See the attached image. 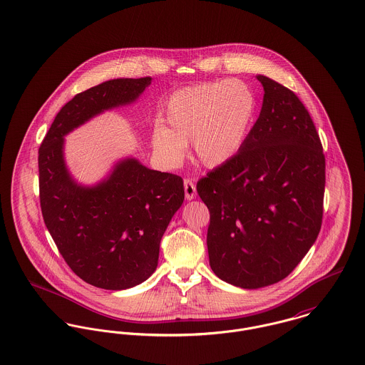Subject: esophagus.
Instances as JSON below:
<instances>
[{"mask_svg":"<svg viewBox=\"0 0 365 365\" xmlns=\"http://www.w3.org/2000/svg\"><path fill=\"white\" fill-rule=\"evenodd\" d=\"M183 185H185V196H186L187 200H193L197 195L195 182H193L190 178H186V179L183 180Z\"/></svg>","mask_w":365,"mask_h":365,"instance_id":"1","label":"esophagus"}]
</instances>
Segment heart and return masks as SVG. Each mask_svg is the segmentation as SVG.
Masks as SVG:
<instances>
[{
  "label": "heart",
  "mask_w": 365,
  "mask_h": 365,
  "mask_svg": "<svg viewBox=\"0 0 365 365\" xmlns=\"http://www.w3.org/2000/svg\"><path fill=\"white\" fill-rule=\"evenodd\" d=\"M257 113V98L243 81H217L175 91L167 101L164 119L151 136L153 150L168 168L186 157L193 141L197 160L205 167H220L245 147Z\"/></svg>",
  "instance_id": "b5f03b06"
}]
</instances>
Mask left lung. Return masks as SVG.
Returning <instances> with one entry per match:
<instances>
[{"label":"left lung","mask_w":365,"mask_h":365,"mask_svg":"<svg viewBox=\"0 0 365 365\" xmlns=\"http://www.w3.org/2000/svg\"><path fill=\"white\" fill-rule=\"evenodd\" d=\"M262 108L245 147L197 182L210 211V265L222 281L258 289L284 279L322 224L325 155L299 97L258 75Z\"/></svg>","instance_id":"left-lung-1"}]
</instances>
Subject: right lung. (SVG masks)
<instances>
[{
    "instance_id": "right-lung-1",
    "label": "right lung",
    "mask_w": 365,
    "mask_h": 365,
    "mask_svg": "<svg viewBox=\"0 0 365 365\" xmlns=\"http://www.w3.org/2000/svg\"><path fill=\"white\" fill-rule=\"evenodd\" d=\"M150 83V76L113 79L76 94L38 148L46 226L69 268L107 290L133 287L155 271L163 235L185 200L183 179L128 158L106 180L84 187L66 169L63 136L106 110L133 103Z\"/></svg>"
}]
</instances>
